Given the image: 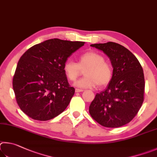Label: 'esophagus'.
Wrapping results in <instances>:
<instances>
[{
    "label": "esophagus",
    "instance_id": "1",
    "mask_svg": "<svg viewBox=\"0 0 157 157\" xmlns=\"http://www.w3.org/2000/svg\"><path fill=\"white\" fill-rule=\"evenodd\" d=\"M83 90H81V89H76L75 90V92H83Z\"/></svg>",
    "mask_w": 157,
    "mask_h": 157
}]
</instances>
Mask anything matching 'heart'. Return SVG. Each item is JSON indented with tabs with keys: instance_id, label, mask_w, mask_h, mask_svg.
Instances as JSON below:
<instances>
[{
	"instance_id": "heart-1",
	"label": "heart",
	"mask_w": 157,
	"mask_h": 157,
	"mask_svg": "<svg viewBox=\"0 0 157 157\" xmlns=\"http://www.w3.org/2000/svg\"><path fill=\"white\" fill-rule=\"evenodd\" d=\"M85 70L83 78L77 81L74 86L80 88H92L98 85L105 87L110 83L113 76L112 66L105 61V57L94 51L81 55L78 63L67 60L63 65V71L68 80L74 81Z\"/></svg>"
}]
</instances>
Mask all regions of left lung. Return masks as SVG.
<instances>
[{
    "mask_svg": "<svg viewBox=\"0 0 157 157\" xmlns=\"http://www.w3.org/2000/svg\"><path fill=\"white\" fill-rule=\"evenodd\" d=\"M111 60L113 76L104 91L96 94L89 108L91 117L107 128H119L130 123L144 100L145 78L136 56L114 42L92 44Z\"/></svg>",
    "mask_w": 157,
    "mask_h": 157,
    "instance_id": "obj_1",
    "label": "left lung"
}]
</instances>
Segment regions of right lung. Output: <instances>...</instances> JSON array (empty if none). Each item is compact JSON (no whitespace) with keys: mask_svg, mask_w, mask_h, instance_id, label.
<instances>
[{"mask_svg":"<svg viewBox=\"0 0 157 157\" xmlns=\"http://www.w3.org/2000/svg\"><path fill=\"white\" fill-rule=\"evenodd\" d=\"M84 44L54 38L22 55L12 84L16 102L25 114L32 119L48 121L65 110L75 89L68 83L63 65Z\"/></svg>","mask_w":157,"mask_h":157,"instance_id":"right-lung-1","label":"right lung"}]
</instances>
